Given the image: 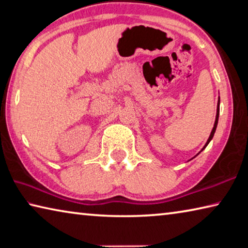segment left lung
Segmentation results:
<instances>
[{
    "label": "left lung",
    "mask_w": 248,
    "mask_h": 248,
    "mask_svg": "<svg viewBox=\"0 0 248 248\" xmlns=\"http://www.w3.org/2000/svg\"><path fill=\"white\" fill-rule=\"evenodd\" d=\"M219 112H220V99H219V101H218V107H217V115H216V121H215V125H214V128H212V131H211V134H210V136H209V138H208V140H207V142H206V145H205V147H203V148H206L207 147V145L209 144L210 142V140H212V137H214V135H215V132H216V128H217V125H218V120H219ZM202 148V149H203Z\"/></svg>",
    "instance_id": "8db88e82"
}]
</instances>
